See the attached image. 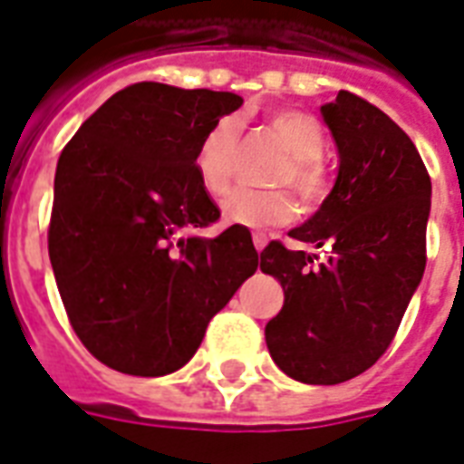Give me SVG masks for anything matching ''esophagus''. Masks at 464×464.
<instances>
[{"mask_svg":"<svg viewBox=\"0 0 464 464\" xmlns=\"http://www.w3.org/2000/svg\"><path fill=\"white\" fill-rule=\"evenodd\" d=\"M253 246H256V250H263L267 246V236L266 233H253Z\"/></svg>","mask_w":464,"mask_h":464,"instance_id":"1","label":"esophagus"}]
</instances>
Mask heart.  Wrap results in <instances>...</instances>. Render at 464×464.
Here are the masks:
<instances>
[{
    "instance_id": "1",
    "label": "heart",
    "mask_w": 464,
    "mask_h": 464,
    "mask_svg": "<svg viewBox=\"0 0 464 464\" xmlns=\"http://www.w3.org/2000/svg\"><path fill=\"white\" fill-rule=\"evenodd\" d=\"M270 130L287 152L276 171L277 184H293L307 204H319L329 188L327 171L322 164L324 152V130L317 120L300 110H280L270 118ZM241 157V120L223 115L208 127L198 140L194 152V171L198 184L211 194L221 197L231 187ZM297 214L293 194L287 188L258 191V188H236L221 201V216L236 226L267 228L290 223Z\"/></svg>"
}]
</instances>
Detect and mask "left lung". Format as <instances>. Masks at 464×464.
<instances>
[{
    "label": "left lung",
    "instance_id": "8db88e82",
    "mask_svg": "<svg viewBox=\"0 0 464 464\" xmlns=\"http://www.w3.org/2000/svg\"><path fill=\"white\" fill-rule=\"evenodd\" d=\"M339 152L337 181L295 241L329 258L267 243L260 270L280 280L283 310L266 324L290 379L334 386L379 362L425 270L430 177L411 137L349 91L319 108Z\"/></svg>",
    "mask_w": 464,
    "mask_h": 464
}]
</instances>
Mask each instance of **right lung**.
Wrapping results in <instances>:
<instances>
[{"label": "right lung", "mask_w": 464, "mask_h": 464, "mask_svg": "<svg viewBox=\"0 0 464 464\" xmlns=\"http://www.w3.org/2000/svg\"><path fill=\"white\" fill-rule=\"evenodd\" d=\"M241 105L236 92L127 85L58 157L51 267L78 339L115 372L181 369L258 270L246 226L194 233L221 216L194 171L198 140Z\"/></svg>", "instance_id": "right-lung-1"}]
</instances>
